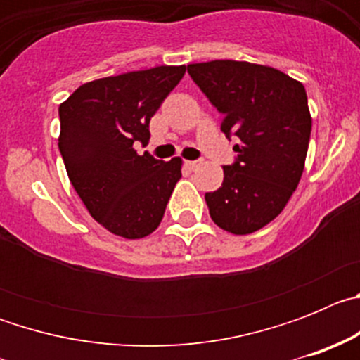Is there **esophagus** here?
<instances>
[{
  "label": "esophagus",
  "instance_id": "obj_1",
  "mask_svg": "<svg viewBox=\"0 0 360 360\" xmlns=\"http://www.w3.org/2000/svg\"><path fill=\"white\" fill-rule=\"evenodd\" d=\"M200 164H202V162H200V160H187V162H186V165H187V167H189L191 171L198 169Z\"/></svg>",
  "mask_w": 360,
  "mask_h": 360
}]
</instances>
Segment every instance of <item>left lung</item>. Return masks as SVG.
I'll return each mask as SVG.
<instances>
[{
  "label": "left lung",
  "instance_id": "8db88e82",
  "mask_svg": "<svg viewBox=\"0 0 360 360\" xmlns=\"http://www.w3.org/2000/svg\"><path fill=\"white\" fill-rule=\"evenodd\" d=\"M187 72L224 113L221 131L238 141L224 184L205 195L209 214L231 234L259 231L303 174L311 131L304 86L272 66L231 59L187 65Z\"/></svg>",
  "mask_w": 360,
  "mask_h": 360
}]
</instances>
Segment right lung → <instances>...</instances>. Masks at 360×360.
<instances>
[{
  "instance_id": "obj_1",
  "label": "right lung",
  "mask_w": 360,
  "mask_h": 360,
  "mask_svg": "<svg viewBox=\"0 0 360 360\" xmlns=\"http://www.w3.org/2000/svg\"><path fill=\"white\" fill-rule=\"evenodd\" d=\"M186 73L155 66L79 86L59 106V151L73 189L91 218L126 240L149 236L182 178V158L139 155L149 120Z\"/></svg>"
}]
</instances>
